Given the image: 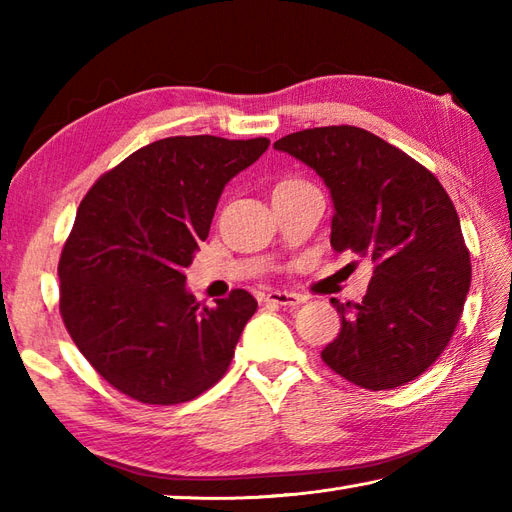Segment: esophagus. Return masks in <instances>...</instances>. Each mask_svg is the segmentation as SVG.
Listing matches in <instances>:
<instances>
[{
  "instance_id": "1",
  "label": "esophagus",
  "mask_w": 512,
  "mask_h": 512,
  "mask_svg": "<svg viewBox=\"0 0 512 512\" xmlns=\"http://www.w3.org/2000/svg\"><path fill=\"white\" fill-rule=\"evenodd\" d=\"M264 299H266V303H275V306H284V308H292V306H299V303H303V297L295 295V292H286V290H270Z\"/></svg>"
}]
</instances>
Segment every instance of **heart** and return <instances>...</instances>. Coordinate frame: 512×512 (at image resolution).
Returning <instances> with one entry per match:
<instances>
[{
  "label": "heart",
  "instance_id": "obj_1",
  "mask_svg": "<svg viewBox=\"0 0 512 512\" xmlns=\"http://www.w3.org/2000/svg\"><path fill=\"white\" fill-rule=\"evenodd\" d=\"M288 182H292V180H288ZM281 184H286V182H281Z\"/></svg>",
  "mask_w": 512,
  "mask_h": 512
}]
</instances>
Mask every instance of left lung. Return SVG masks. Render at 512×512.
<instances>
[{
	"instance_id": "obj_1",
	"label": "left lung",
	"mask_w": 512,
	"mask_h": 512,
	"mask_svg": "<svg viewBox=\"0 0 512 512\" xmlns=\"http://www.w3.org/2000/svg\"><path fill=\"white\" fill-rule=\"evenodd\" d=\"M275 149L328 184L336 253L374 264L361 303L332 299L341 332L325 345L323 363L369 391L418 378L449 345L471 286V255L449 193L418 160L361 127L303 129Z\"/></svg>"
}]
</instances>
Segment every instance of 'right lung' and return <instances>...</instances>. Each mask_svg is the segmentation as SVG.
<instances>
[{"mask_svg": "<svg viewBox=\"0 0 512 512\" xmlns=\"http://www.w3.org/2000/svg\"><path fill=\"white\" fill-rule=\"evenodd\" d=\"M268 138L171 136L140 147L92 184L59 257V312L107 383L145 405L204 394L233 361L257 310L237 288L215 308L184 288L224 184Z\"/></svg>", "mask_w": 512, "mask_h": 512, "instance_id": "1", "label": "right lung"}]
</instances>
